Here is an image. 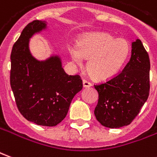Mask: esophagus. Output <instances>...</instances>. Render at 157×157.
I'll list each match as a JSON object with an SVG mask.
<instances>
[{
    "mask_svg": "<svg viewBox=\"0 0 157 157\" xmlns=\"http://www.w3.org/2000/svg\"><path fill=\"white\" fill-rule=\"evenodd\" d=\"M82 83H83V86L84 87H90V86H92V84L89 82H87V81H86V80H83Z\"/></svg>",
    "mask_w": 157,
    "mask_h": 157,
    "instance_id": "34e87169",
    "label": "esophagus"
}]
</instances>
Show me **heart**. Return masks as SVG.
Instances as JSON below:
<instances>
[{"mask_svg": "<svg viewBox=\"0 0 157 157\" xmlns=\"http://www.w3.org/2000/svg\"><path fill=\"white\" fill-rule=\"evenodd\" d=\"M72 59L81 64L88 59L86 68L97 81L113 79L121 71L130 55V45L126 39H117L109 33L96 32L82 36L77 47L70 48Z\"/></svg>", "mask_w": 157, "mask_h": 157, "instance_id": "obj_1", "label": "heart"}]
</instances>
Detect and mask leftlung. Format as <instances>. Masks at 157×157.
<instances>
[{
	"mask_svg": "<svg viewBox=\"0 0 157 157\" xmlns=\"http://www.w3.org/2000/svg\"><path fill=\"white\" fill-rule=\"evenodd\" d=\"M150 59L140 39L132 43L131 57L121 73L109 82L95 85L98 102L94 114L110 128L128 125L138 115L150 92Z\"/></svg>",
	"mask_w": 157,
	"mask_h": 157,
	"instance_id": "1",
	"label": "left lung"
}]
</instances>
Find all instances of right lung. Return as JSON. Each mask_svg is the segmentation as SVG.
<instances>
[{"instance_id": "obj_1", "label": "right lung", "mask_w": 157, "mask_h": 157, "mask_svg": "<svg viewBox=\"0 0 157 157\" xmlns=\"http://www.w3.org/2000/svg\"><path fill=\"white\" fill-rule=\"evenodd\" d=\"M46 21L29 23L12 47L11 87L22 115L38 125L55 126L65 118L72 99L82 89L80 75H69L61 57L49 55L43 60L30 51V39L48 29Z\"/></svg>"}]
</instances>
